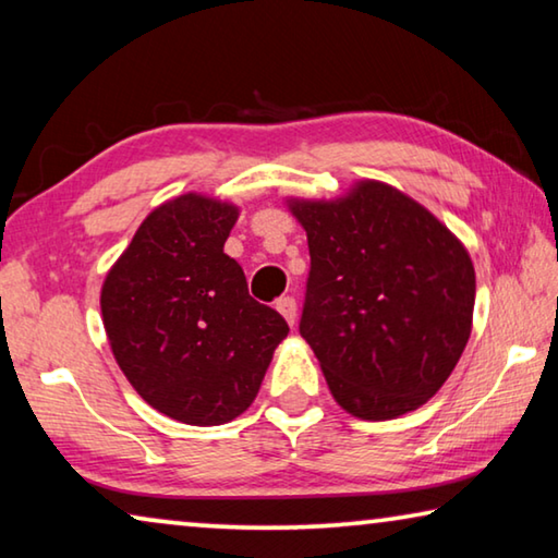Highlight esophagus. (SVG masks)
I'll use <instances>...</instances> for the list:
<instances>
[{
    "label": "esophagus",
    "mask_w": 558,
    "mask_h": 558,
    "mask_svg": "<svg viewBox=\"0 0 558 558\" xmlns=\"http://www.w3.org/2000/svg\"><path fill=\"white\" fill-rule=\"evenodd\" d=\"M276 311H278L282 317H286L290 327L295 325V320H298V303H295V298H293V295L280 298L278 303H276Z\"/></svg>",
    "instance_id": "esophagus-1"
}]
</instances>
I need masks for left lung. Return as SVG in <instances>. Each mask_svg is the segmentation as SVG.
I'll return each instance as SVG.
<instances>
[{
  "mask_svg": "<svg viewBox=\"0 0 558 558\" xmlns=\"http://www.w3.org/2000/svg\"><path fill=\"white\" fill-rule=\"evenodd\" d=\"M307 233L300 335L342 410L392 420L435 397L472 332L474 265L445 223L379 181L288 201Z\"/></svg>",
  "mask_w": 558,
  "mask_h": 558,
  "instance_id": "1",
  "label": "left lung"
}]
</instances>
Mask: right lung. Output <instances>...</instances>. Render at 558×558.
<instances>
[{"instance_id":"1","label":"right lung","mask_w":558,"mask_h":558,"mask_svg":"<svg viewBox=\"0 0 558 558\" xmlns=\"http://www.w3.org/2000/svg\"><path fill=\"white\" fill-rule=\"evenodd\" d=\"M231 203L183 193L154 208L113 263L101 315L113 357L166 417L196 427L243 414L286 340L288 323L247 295L223 245Z\"/></svg>"}]
</instances>
